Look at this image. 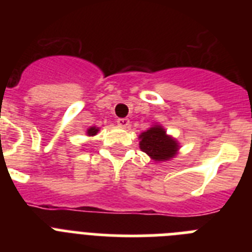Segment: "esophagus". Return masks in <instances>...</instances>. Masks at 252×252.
<instances>
[{
	"mask_svg": "<svg viewBox=\"0 0 252 252\" xmlns=\"http://www.w3.org/2000/svg\"><path fill=\"white\" fill-rule=\"evenodd\" d=\"M129 119H126V118H119L118 119V126H120V128H128L129 126Z\"/></svg>",
	"mask_w": 252,
	"mask_h": 252,
	"instance_id": "obj_1",
	"label": "esophagus"
}]
</instances>
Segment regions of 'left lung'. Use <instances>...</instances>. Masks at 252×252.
<instances>
[{"mask_svg": "<svg viewBox=\"0 0 252 252\" xmlns=\"http://www.w3.org/2000/svg\"><path fill=\"white\" fill-rule=\"evenodd\" d=\"M139 149L156 162L168 161L175 158L179 151V142L169 136L160 124L150 126L138 136Z\"/></svg>", "mask_w": 252, "mask_h": 252, "instance_id": "left-lung-1", "label": "left lung"}]
</instances>
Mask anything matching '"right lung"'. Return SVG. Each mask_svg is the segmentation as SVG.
Segmentation results:
<instances>
[{"mask_svg": "<svg viewBox=\"0 0 252 252\" xmlns=\"http://www.w3.org/2000/svg\"><path fill=\"white\" fill-rule=\"evenodd\" d=\"M100 128H97V126H90L88 129H87V136L88 137H94L96 136L97 133H98Z\"/></svg>", "mask_w": 252, "mask_h": 252, "instance_id": "add662e5", "label": "right lung"}]
</instances>
